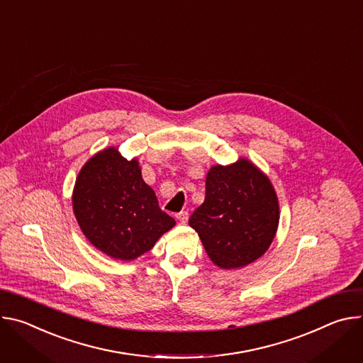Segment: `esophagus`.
<instances>
[{"label": "esophagus", "instance_id": "34e87169", "mask_svg": "<svg viewBox=\"0 0 363 363\" xmlns=\"http://www.w3.org/2000/svg\"><path fill=\"white\" fill-rule=\"evenodd\" d=\"M176 218L179 219V222L186 223L187 219H189V212H187V211H182V212H179V213L176 215Z\"/></svg>", "mask_w": 363, "mask_h": 363}]
</instances>
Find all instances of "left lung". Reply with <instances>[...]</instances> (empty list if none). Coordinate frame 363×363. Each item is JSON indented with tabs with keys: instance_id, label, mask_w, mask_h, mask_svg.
Masks as SVG:
<instances>
[{
	"instance_id": "obj_1",
	"label": "left lung",
	"mask_w": 363,
	"mask_h": 363,
	"mask_svg": "<svg viewBox=\"0 0 363 363\" xmlns=\"http://www.w3.org/2000/svg\"><path fill=\"white\" fill-rule=\"evenodd\" d=\"M279 208L269 179L250 160L213 166L206 196L189 219L213 264L223 269L245 267L269 248Z\"/></svg>"
}]
</instances>
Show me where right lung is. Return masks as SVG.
<instances>
[{"label":"right lung","instance_id":"1","mask_svg":"<svg viewBox=\"0 0 363 363\" xmlns=\"http://www.w3.org/2000/svg\"><path fill=\"white\" fill-rule=\"evenodd\" d=\"M73 212L89 242L111 258L131 261L148 252L176 220L158 206L135 158L115 147L89 158L73 189Z\"/></svg>","mask_w":363,"mask_h":363}]
</instances>
